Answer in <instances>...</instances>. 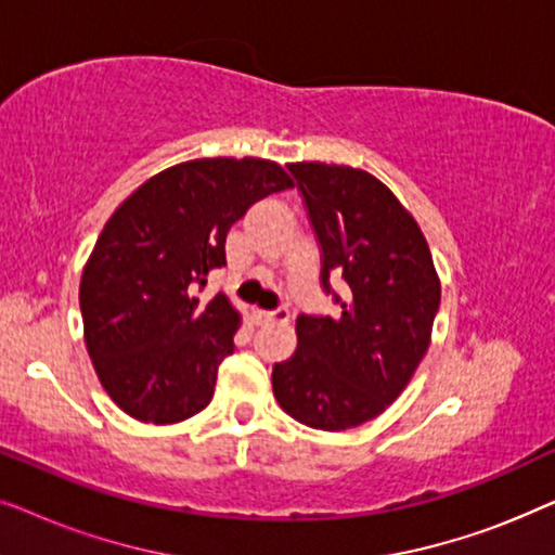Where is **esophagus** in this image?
Wrapping results in <instances>:
<instances>
[{
  "label": "esophagus",
  "instance_id": "obj_1",
  "mask_svg": "<svg viewBox=\"0 0 555 555\" xmlns=\"http://www.w3.org/2000/svg\"><path fill=\"white\" fill-rule=\"evenodd\" d=\"M255 321L257 323H287V318H291V313H287V308H275V310H255Z\"/></svg>",
  "mask_w": 555,
  "mask_h": 555
}]
</instances>
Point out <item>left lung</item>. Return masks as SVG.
I'll return each mask as SVG.
<instances>
[{
  "mask_svg": "<svg viewBox=\"0 0 555 555\" xmlns=\"http://www.w3.org/2000/svg\"><path fill=\"white\" fill-rule=\"evenodd\" d=\"M287 169L321 247V285L340 313L298 315V348L272 366V391L300 424L351 429L382 414L414 376L442 287L420 224L376 177L321 162ZM331 279L347 283L344 299Z\"/></svg>",
  "mask_w": 555,
  "mask_h": 555,
  "instance_id": "1",
  "label": "left lung"
}]
</instances>
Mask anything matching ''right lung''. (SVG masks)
I'll return each mask as SVG.
<instances>
[{
    "mask_svg": "<svg viewBox=\"0 0 555 555\" xmlns=\"http://www.w3.org/2000/svg\"><path fill=\"white\" fill-rule=\"evenodd\" d=\"M293 181L264 158H196L141 184L105 222L82 270L86 346L108 397L139 422H184L211 401L240 313L202 300L230 227Z\"/></svg>",
    "mask_w": 555,
    "mask_h": 555,
    "instance_id": "obj_1",
    "label": "right lung"
}]
</instances>
